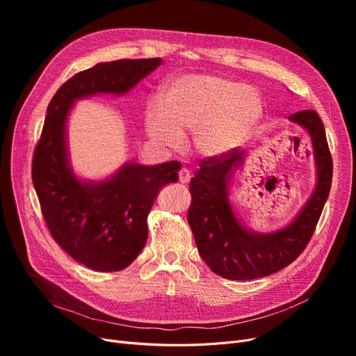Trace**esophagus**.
<instances>
[{
    "mask_svg": "<svg viewBox=\"0 0 356 356\" xmlns=\"http://www.w3.org/2000/svg\"><path fill=\"white\" fill-rule=\"evenodd\" d=\"M191 179H192V176H191V172L188 170V168H186V167L180 168V172H179V181L183 183V184H188V183L191 181Z\"/></svg>",
    "mask_w": 356,
    "mask_h": 356,
    "instance_id": "obj_1",
    "label": "esophagus"
}]
</instances>
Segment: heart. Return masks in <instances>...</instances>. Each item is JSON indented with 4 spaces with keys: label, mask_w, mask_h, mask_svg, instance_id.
<instances>
[{
    "label": "heart",
    "mask_w": 356,
    "mask_h": 356,
    "mask_svg": "<svg viewBox=\"0 0 356 356\" xmlns=\"http://www.w3.org/2000/svg\"><path fill=\"white\" fill-rule=\"evenodd\" d=\"M264 115L259 92L215 74H183L168 82L161 101L145 106V131L161 148H180L183 133L202 159H220L244 145Z\"/></svg>",
    "instance_id": "b5f03b06"
}]
</instances>
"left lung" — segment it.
I'll return each mask as SVG.
<instances>
[{
	"instance_id": "left-lung-1",
	"label": "left lung",
	"mask_w": 356,
	"mask_h": 356,
	"mask_svg": "<svg viewBox=\"0 0 356 356\" xmlns=\"http://www.w3.org/2000/svg\"><path fill=\"white\" fill-rule=\"evenodd\" d=\"M289 121L305 128L310 137L316 183L302 209L286 227L257 232L238 218L229 200V188L248 152L203 160L191 181L192 204L188 220L196 247L207 266L223 278L244 282L287 267L306 248L321 218L333 170L325 127L313 109L296 112Z\"/></svg>"
}]
</instances>
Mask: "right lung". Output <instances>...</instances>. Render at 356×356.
Returning a JSON list of instances; mask_svg holds the SVG:
<instances>
[{
	"instance_id": "obj_1",
	"label": "right lung",
	"mask_w": 356,
	"mask_h": 356,
	"mask_svg": "<svg viewBox=\"0 0 356 356\" xmlns=\"http://www.w3.org/2000/svg\"><path fill=\"white\" fill-rule=\"evenodd\" d=\"M161 59L98 63L54 93L33 159V184L53 239L78 263L95 271L127 268L145 247L147 216L159 192L179 180V161L145 165L125 161L105 179L74 173L67 121L74 102L95 95L122 97Z\"/></svg>"
}]
</instances>
